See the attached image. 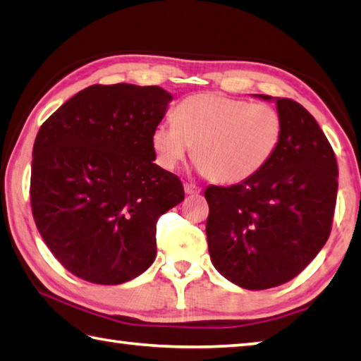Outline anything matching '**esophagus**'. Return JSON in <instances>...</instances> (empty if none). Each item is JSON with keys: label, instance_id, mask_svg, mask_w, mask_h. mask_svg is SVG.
<instances>
[{"label": "esophagus", "instance_id": "esophagus-1", "mask_svg": "<svg viewBox=\"0 0 361 361\" xmlns=\"http://www.w3.org/2000/svg\"><path fill=\"white\" fill-rule=\"evenodd\" d=\"M185 192H186L188 195L200 194V188H197L195 185H189V183H185Z\"/></svg>", "mask_w": 361, "mask_h": 361}]
</instances>
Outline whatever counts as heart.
Instances as JSON below:
<instances>
[{"mask_svg": "<svg viewBox=\"0 0 361 361\" xmlns=\"http://www.w3.org/2000/svg\"><path fill=\"white\" fill-rule=\"evenodd\" d=\"M283 139V118L268 104H249L219 93L183 99L173 123L153 129L152 145L164 169H175L192 147L199 172L233 185L259 173Z\"/></svg>", "mask_w": 361, "mask_h": 361, "instance_id": "1", "label": "heart"}]
</instances>
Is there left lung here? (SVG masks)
<instances>
[{
  "mask_svg": "<svg viewBox=\"0 0 361 361\" xmlns=\"http://www.w3.org/2000/svg\"><path fill=\"white\" fill-rule=\"evenodd\" d=\"M276 102L283 139L271 161L233 186H208V252L222 276L247 290L293 279L329 240L338 164L322 129L287 97Z\"/></svg>",
  "mask_w": 361,
  "mask_h": 361,
  "instance_id": "obj_1",
  "label": "left lung"
}]
</instances>
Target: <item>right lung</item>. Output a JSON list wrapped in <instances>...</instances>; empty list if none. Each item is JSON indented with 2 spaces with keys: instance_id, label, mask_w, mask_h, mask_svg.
Listing matches in <instances>:
<instances>
[{
  "instance_id": "1",
  "label": "right lung",
  "mask_w": 361,
  "mask_h": 361,
  "mask_svg": "<svg viewBox=\"0 0 361 361\" xmlns=\"http://www.w3.org/2000/svg\"><path fill=\"white\" fill-rule=\"evenodd\" d=\"M173 96L129 83L82 90L45 121L31 164V208L60 264L94 284L128 283L156 257V222L185 199L156 166L153 129Z\"/></svg>"
}]
</instances>
